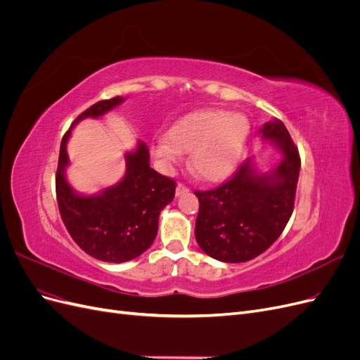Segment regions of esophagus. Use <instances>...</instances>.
Masks as SVG:
<instances>
[{"label": "esophagus", "instance_id": "obj_1", "mask_svg": "<svg viewBox=\"0 0 360 360\" xmlns=\"http://www.w3.org/2000/svg\"><path fill=\"white\" fill-rule=\"evenodd\" d=\"M188 192H189V189L184 186V184H179V186L176 188V197H181V195L188 193Z\"/></svg>", "mask_w": 360, "mask_h": 360}]
</instances>
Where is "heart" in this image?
I'll return each instance as SVG.
<instances>
[{"label":"heart","instance_id":"b5f03b06","mask_svg":"<svg viewBox=\"0 0 360 360\" xmlns=\"http://www.w3.org/2000/svg\"><path fill=\"white\" fill-rule=\"evenodd\" d=\"M250 134L249 120L243 114L225 110H201L179 118L167 138H159L151 155L169 169L189 155V167L197 179L222 180L240 160Z\"/></svg>","mask_w":360,"mask_h":360}]
</instances>
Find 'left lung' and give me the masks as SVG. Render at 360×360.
Wrapping results in <instances>:
<instances>
[{"label": "left lung", "mask_w": 360, "mask_h": 360, "mask_svg": "<svg viewBox=\"0 0 360 360\" xmlns=\"http://www.w3.org/2000/svg\"><path fill=\"white\" fill-rule=\"evenodd\" d=\"M258 135L279 153L274 168L259 171L255 159L249 158L219 188L197 192L195 238L207 255L222 263H245L263 254L284 231L292 213L299 151L278 118L266 122Z\"/></svg>", "instance_id": "left-lung-1"}]
</instances>
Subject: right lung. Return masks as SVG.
<instances>
[{
	"mask_svg": "<svg viewBox=\"0 0 360 360\" xmlns=\"http://www.w3.org/2000/svg\"><path fill=\"white\" fill-rule=\"evenodd\" d=\"M126 99L114 97L94 103L75 120L61 139L56 177L61 219L73 240L86 254L105 263H126L153 245L159 214L174 200L176 183L150 168L148 147L138 141L126 151V172L112 186L86 195L68 180V143L73 127L85 118H101Z\"/></svg>",
	"mask_w": 360,
	"mask_h": 360,
	"instance_id": "add662e5",
	"label": "right lung"
}]
</instances>
